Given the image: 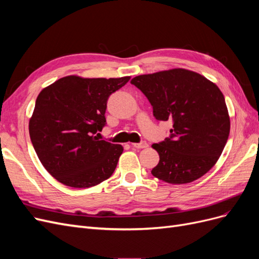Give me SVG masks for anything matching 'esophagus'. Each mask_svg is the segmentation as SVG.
Masks as SVG:
<instances>
[{"label":"esophagus","mask_w":259,"mask_h":259,"mask_svg":"<svg viewBox=\"0 0 259 259\" xmlns=\"http://www.w3.org/2000/svg\"><path fill=\"white\" fill-rule=\"evenodd\" d=\"M132 146L134 148H137V149H144V148H147L148 147V144L146 142H142V143H135V144H132Z\"/></svg>","instance_id":"1"}]
</instances>
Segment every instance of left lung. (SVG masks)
Segmentation results:
<instances>
[{
  "instance_id": "8db88e82",
  "label": "left lung",
  "mask_w": 259,
  "mask_h": 259,
  "mask_svg": "<svg viewBox=\"0 0 259 259\" xmlns=\"http://www.w3.org/2000/svg\"><path fill=\"white\" fill-rule=\"evenodd\" d=\"M159 121L173 122L169 137L152 148L160 161L151 174L182 185L202 177L215 165L228 140L230 119L223 93L197 72L171 69L135 76Z\"/></svg>"
}]
</instances>
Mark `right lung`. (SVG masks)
<instances>
[{
	"label": "right lung",
	"instance_id": "add662e5",
	"mask_svg": "<svg viewBox=\"0 0 259 259\" xmlns=\"http://www.w3.org/2000/svg\"><path fill=\"white\" fill-rule=\"evenodd\" d=\"M130 79L69 75L38 94L29 134L43 166L59 183L90 188L113 174L123 147L96 134L106 125L109 96Z\"/></svg>",
	"mask_w": 259,
	"mask_h": 259
}]
</instances>
